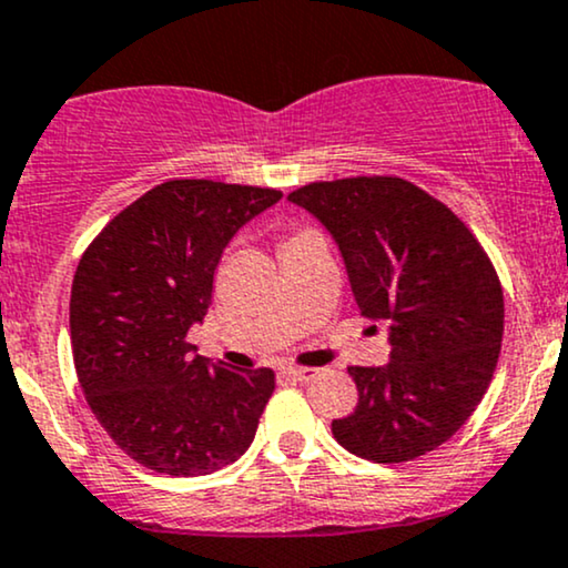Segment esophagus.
Segmentation results:
<instances>
[{
	"instance_id": "obj_1",
	"label": "esophagus",
	"mask_w": 568,
	"mask_h": 568,
	"mask_svg": "<svg viewBox=\"0 0 568 568\" xmlns=\"http://www.w3.org/2000/svg\"><path fill=\"white\" fill-rule=\"evenodd\" d=\"M280 375H285V378H293V381H312L317 371L314 367H293V365H283L280 367Z\"/></svg>"
}]
</instances>
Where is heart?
Masks as SVG:
<instances>
[{
  "label": "heart",
  "mask_w": 568,
  "mask_h": 568,
  "mask_svg": "<svg viewBox=\"0 0 568 568\" xmlns=\"http://www.w3.org/2000/svg\"><path fill=\"white\" fill-rule=\"evenodd\" d=\"M296 237H298V235H296Z\"/></svg>",
  "instance_id": "obj_1"
}]
</instances>
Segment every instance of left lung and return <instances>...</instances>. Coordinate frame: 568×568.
Returning a JSON list of instances; mask_svg holds the SVG:
<instances>
[{
    "mask_svg": "<svg viewBox=\"0 0 568 568\" xmlns=\"http://www.w3.org/2000/svg\"><path fill=\"white\" fill-rule=\"evenodd\" d=\"M288 201L331 232L362 317L388 325V362L349 367L359 402L333 436L373 463L432 453L470 418L500 357L495 266L453 211L399 176L312 182Z\"/></svg>",
    "mask_w": 568,
    "mask_h": 568,
    "instance_id": "8db88e82",
    "label": "left lung"
}]
</instances>
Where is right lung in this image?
Listing matches in <instances>:
<instances>
[{
  "instance_id": "obj_1",
  "label": "right lung",
  "mask_w": 568,
  "mask_h": 568,
  "mask_svg": "<svg viewBox=\"0 0 568 568\" xmlns=\"http://www.w3.org/2000/svg\"><path fill=\"white\" fill-rule=\"evenodd\" d=\"M280 197L211 180L155 184L81 256L71 288L79 384L108 436L155 474H214L254 442L275 373L201 357L187 331L206 317L227 243Z\"/></svg>"
}]
</instances>
